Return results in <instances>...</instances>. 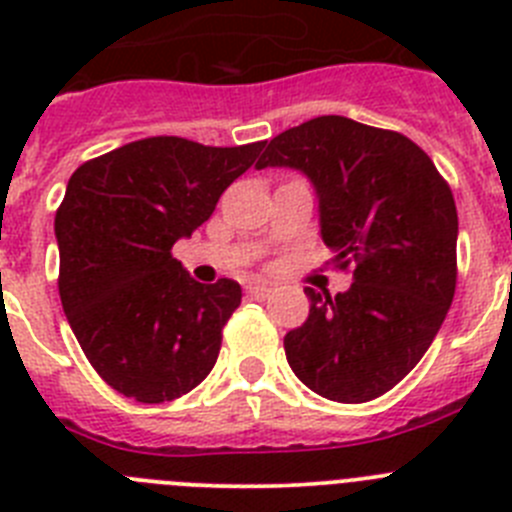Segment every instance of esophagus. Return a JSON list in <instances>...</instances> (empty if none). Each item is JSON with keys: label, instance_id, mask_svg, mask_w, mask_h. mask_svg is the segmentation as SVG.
I'll use <instances>...</instances> for the list:
<instances>
[{"label": "esophagus", "instance_id": "1", "mask_svg": "<svg viewBox=\"0 0 512 512\" xmlns=\"http://www.w3.org/2000/svg\"><path fill=\"white\" fill-rule=\"evenodd\" d=\"M246 292L251 297H256V300H264V297H269L271 295V284H266V282H251L246 287Z\"/></svg>", "mask_w": 512, "mask_h": 512}]
</instances>
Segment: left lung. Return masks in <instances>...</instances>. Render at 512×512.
<instances>
[{"label": "left lung", "mask_w": 512, "mask_h": 512, "mask_svg": "<svg viewBox=\"0 0 512 512\" xmlns=\"http://www.w3.org/2000/svg\"><path fill=\"white\" fill-rule=\"evenodd\" d=\"M256 169L310 179L323 243L354 284L305 287L310 315L284 336L292 372L320 397L366 402L423 359L456 289L454 197L433 161L392 130L323 115L264 143Z\"/></svg>", "instance_id": "left-lung-1"}]
</instances>
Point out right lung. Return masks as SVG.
Wrapping results in <instances>:
<instances>
[{
	"label": "right lung",
	"instance_id": "obj_1",
	"mask_svg": "<svg viewBox=\"0 0 512 512\" xmlns=\"http://www.w3.org/2000/svg\"><path fill=\"white\" fill-rule=\"evenodd\" d=\"M261 148L161 135L71 174L56 212L58 292L81 351L120 395L169 402L212 372L241 284H200L171 246L210 220Z\"/></svg>",
	"mask_w": 512,
	"mask_h": 512
}]
</instances>
